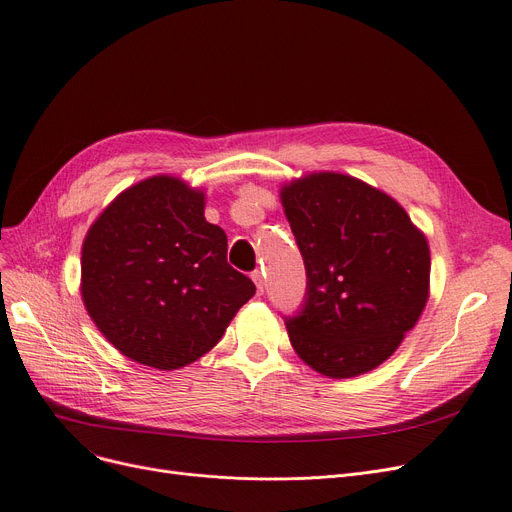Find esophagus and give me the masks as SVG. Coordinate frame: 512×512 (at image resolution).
Segmentation results:
<instances>
[{
  "label": "esophagus",
  "mask_w": 512,
  "mask_h": 512,
  "mask_svg": "<svg viewBox=\"0 0 512 512\" xmlns=\"http://www.w3.org/2000/svg\"><path fill=\"white\" fill-rule=\"evenodd\" d=\"M253 282H255V286H257V294H263V290H265V276H263V272H253Z\"/></svg>",
  "instance_id": "esophagus-1"
}]
</instances>
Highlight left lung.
<instances>
[{
	"instance_id": "8db88e82",
	"label": "left lung",
	"mask_w": 512,
	"mask_h": 512,
	"mask_svg": "<svg viewBox=\"0 0 512 512\" xmlns=\"http://www.w3.org/2000/svg\"><path fill=\"white\" fill-rule=\"evenodd\" d=\"M307 270L290 344L311 369L344 380L394 355L429 299V245L396 199L359 178L311 172L280 188Z\"/></svg>"
}]
</instances>
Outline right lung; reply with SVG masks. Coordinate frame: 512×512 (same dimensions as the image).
I'll list each match as a JSON object with an SVG mask.
<instances>
[{"instance_id":"1","label":"right lung","mask_w":512,"mask_h":512,"mask_svg":"<svg viewBox=\"0 0 512 512\" xmlns=\"http://www.w3.org/2000/svg\"><path fill=\"white\" fill-rule=\"evenodd\" d=\"M226 253V232L205 220L203 188L157 174L128 186L91 224L80 297L124 357L180 369L209 353L255 294Z\"/></svg>"}]
</instances>
